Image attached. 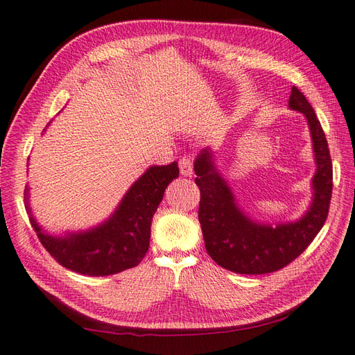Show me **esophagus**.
Returning a JSON list of instances; mask_svg holds the SVG:
<instances>
[{"label":"esophagus","instance_id":"esophagus-1","mask_svg":"<svg viewBox=\"0 0 355 355\" xmlns=\"http://www.w3.org/2000/svg\"><path fill=\"white\" fill-rule=\"evenodd\" d=\"M179 168H180V175L182 176H192L194 173V164H192V159L189 157L180 158L179 161Z\"/></svg>","mask_w":355,"mask_h":355}]
</instances>
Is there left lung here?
I'll list each match as a JSON object with an SVG mask.
<instances>
[{
	"mask_svg": "<svg viewBox=\"0 0 355 355\" xmlns=\"http://www.w3.org/2000/svg\"><path fill=\"white\" fill-rule=\"evenodd\" d=\"M288 108L305 115L317 164L313 202L299 220L277 227L253 222L235 202L227 182L214 167L210 149H202L194 163L196 184L201 194L198 220L206 250L225 270L249 275L282 270L306 249L327 219L333 168L323 127L297 87H292Z\"/></svg>",
	"mask_w": 355,
	"mask_h": 355,
	"instance_id": "left-lung-1",
	"label": "left lung"
}]
</instances>
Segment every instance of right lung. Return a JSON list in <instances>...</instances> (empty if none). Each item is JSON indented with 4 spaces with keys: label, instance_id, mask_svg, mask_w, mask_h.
<instances>
[{
    "label": "right lung",
    "instance_id": "add662e5",
    "mask_svg": "<svg viewBox=\"0 0 355 355\" xmlns=\"http://www.w3.org/2000/svg\"><path fill=\"white\" fill-rule=\"evenodd\" d=\"M179 176L176 161L153 166L125 192L112 216L89 231L55 237L41 230L31 213L28 187L25 202L32 228L41 244L62 266L83 275L118 274L139 265L149 249L151 222L164 191Z\"/></svg>",
    "mask_w": 355,
    "mask_h": 355
}]
</instances>
